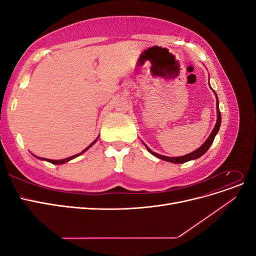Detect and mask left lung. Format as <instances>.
<instances>
[{
	"instance_id": "obj_1",
	"label": "left lung",
	"mask_w": 256,
	"mask_h": 256,
	"mask_svg": "<svg viewBox=\"0 0 256 256\" xmlns=\"http://www.w3.org/2000/svg\"><path fill=\"white\" fill-rule=\"evenodd\" d=\"M214 95H216V122L214 125V128L212 129V134H209V136L207 138V140L204 142V144L202 146H200L198 150H196L194 152H189L187 154H184V156H180V157H166V156H162V154H159L157 152H152L148 146H147L143 141L142 143L145 145V147L147 148V150H148L152 156L157 157L159 159H162L164 161H168V162H172V164H184V162H187V161H190V160H196L200 157H202L203 154L209 150V147H210V145L212 144L214 140V136H216V134H218V131L220 129V125H221V113H220V110H219V100H218V97H216V92L214 90Z\"/></svg>"
}]
</instances>
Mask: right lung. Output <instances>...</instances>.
<instances>
[{
	"mask_svg": "<svg viewBox=\"0 0 256 256\" xmlns=\"http://www.w3.org/2000/svg\"><path fill=\"white\" fill-rule=\"evenodd\" d=\"M97 140H98V138H96V140L92 142L90 146H88L86 148H85L84 150H82L81 152H79V154H74V156H72V157H68V158H65V159H60V160H51V159H46V158H40V157H37V156H34L37 158V159H40V160H46V161H48V162H50V164H66V162H68V161H70V160H72V159H74V158H76L78 156H80V154H82L83 152H86L90 147H92V145H94L96 142H97Z\"/></svg>",
	"mask_w": 256,
	"mask_h": 256,
	"instance_id": "add662e5",
	"label": "right lung"
}]
</instances>
